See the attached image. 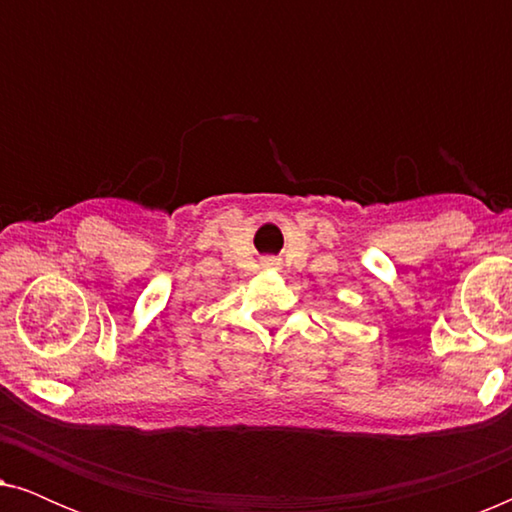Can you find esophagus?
<instances>
[{"mask_svg": "<svg viewBox=\"0 0 512 512\" xmlns=\"http://www.w3.org/2000/svg\"><path fill=\"white\" fill-rule=\"evenodd\" d=\"M263 268L265 270H277L279 268V261H277V258H263Z\"/></svg>", "mask_w": 512, "mask_h": 512, "instance_id": "obj_1", "label": "esophagus"}]
</instances>
